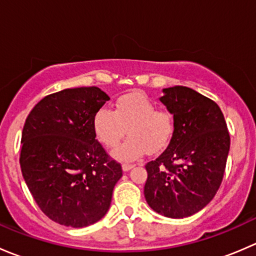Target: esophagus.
Instances as JSON below:
<instances>
[{
    "label": "esophagus",
    "instance_id": "34e87169",
    "mask_svg": "<svg viewBox=\"0 0 256 256\" xmlns=\"http://www.w3.org/2000/svg\"><path fill=\"white\" fill-rule=\"evenodd\" d=\"M134 167H135V164H122V170L125 172H128V171H130L131 168H134Z\"/></svg>",
    "mask_w": 256,
    "mask_h": 256
}]
</instances>
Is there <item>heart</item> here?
<instances>
[{
  "label": "heart",
  "instance_id": "b5f03b06",
  "mask_svg": "<svg viewBox=\"0 0 256 256\" xmlns=\"http://www.w3.org/2000/svg\"><path fill=\"white\" fill-rule=\"evenodd\" d=\"M98 140L104 146L114 147L126 135L130 138L112 151L121 161H135L148 150L151 154L162 151L174 136V118L167 110L157 109L156 102L142 92L121 96L115 104V112L102 108L92 118Z\"/></svg>",
  "mask_w": 256,
  "mask_h": 256
}]
</instances>
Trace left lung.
I'll return each instance as SVG.
<instances>
[{"label":"left lung","instance_id":"1","mask_svg":"<svg viewBox=\"0 0 256 256\" xmlns=\"http://www.w3.org/2000/svg\"><path fill=\"white\" fill-rule=\"evenodd\" d=\"M174 115V131L167 148L146 164L147 204L168 218L200 212L220 187L230 136L220 108L187 86L166 88L160 98Z\"/></svg>","mask_w":256,"mask_h":256}]
</instances>
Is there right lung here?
<instances>
[{
    "instance_id": "add662e5",
    "label": "right lung",
    "mask_w": 256,
    "mask_h": 256,
    "mask_svg": "<svg viewBox=\"0 0 256 256\" xmlns=\"http://www.w3.org/2000/svg\"><path fill=\"white\" fill-rule=\"evenodd\" d=\"M110 100L96 86L64 89L43 98L26 118L20 164L40 210L72 228L92 226L109 210L122 176L96 140L92 118Z\"/></svg>"
}]
</instances>
